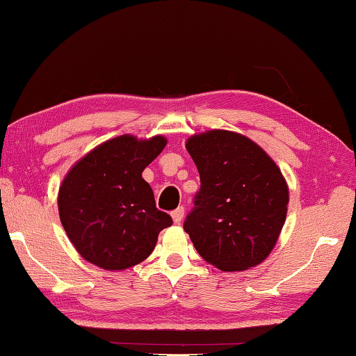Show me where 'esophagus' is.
<instances>
[{"label": "esophagus", "instance_id": "esophagus-1", "mask_svg": "<svg viewBox=\"0 0 356 356\" xmlns=\"http://www.w3.org/2000/svg\"><path fill=\"white\" fill-rule=\"evenodd\" d=\"M171 216H172L174 222H176V224H179L180 221H182L184 216H185V209H184V205L177 207V209L171 213Z\"/></svg>", "mask_w": 356, "mask_h": 356}]
</instances>
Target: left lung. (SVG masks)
<instances>
[{"mask_svg": "<svg viewBox=\"0 0 356 356\" xmlns=\"http://www.w3.org/2000/svg\"><path fill=\"white\" fill-rule=\"evenodd\" d=\"M200 188L184 230L199 255L221 270L260 264L286 219L288 186L273 159L254 141L210 131L186 141Z\"/></svg>", "mask_w": 356, "mask_h": 356, "instance_id": "left-lung-1", "label": "left lung"}]
</instances>
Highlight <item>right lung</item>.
Segmentation results:
<instances>
[{"label": "right lung", "mask_w": 356, "mask_h": 356, "mask_svg": "<svg viewBox=\"0 0 356 356\" xmlns=\"http://www.w3.org/2000/svg\"><path fill=\"white\" fill-rule=\"evenodd\" d=\"M165 145L160 135L145 141L121 135L87 154L63 179L60 221L87 261L111 270L135 266L151 255L160 232L172 224L141 177Z\"/></svg>", "instance_id": "right-lung-1"}]
</instances>
